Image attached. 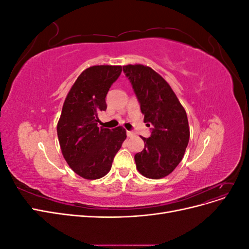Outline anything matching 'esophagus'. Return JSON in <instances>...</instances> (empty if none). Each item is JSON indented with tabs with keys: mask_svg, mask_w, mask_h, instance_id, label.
Listing matches in <instances>:
<instances>
[{
	"mask_svg": "<svg viewBox=\"0 0 249 249\" xmlns=\"http://www.w3.org/2000/svg\"><path fill=\"white\" fill-rule=\"evenodd\" d=\"M126 135H127V137H133V136H135V133L132 131H127Z\"/></svg>",
	"mask_w": 249,
	"mask_h": 249,
	"instance_id": "obj_1",
	"label": "esophagus"
}]
</instances>
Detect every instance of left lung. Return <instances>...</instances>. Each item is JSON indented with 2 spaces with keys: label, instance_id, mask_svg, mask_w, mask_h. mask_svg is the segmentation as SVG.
<instances>
[{
  "label": "left lung",
  "instance_id": "1",
  "mask_svg": "<svg viewBox=\"0 0 249 249\" xmlns=\"http://www.w3.org/2000/svg\"><path fill=\"white\" fill-rule=\"evenodd\" d=\"M123 70L144 114L143 120L152 125L150 136L142 137L144 148L135 155L136 167L148 178H162L182 161L189 142L186 111L168 83L150 67L130 64Z\"/></svg>",
  "mask_w": 249,
  "mask_h": 249
}]
</instances>
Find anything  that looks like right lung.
Wrapping results in <instances>:
<instances>
[{"label": "right lung", "instance_id": "1", "mask_svg": "<svg viewBox=\"0 0 249 249\" xmlns=\"http://www.w3.org/2000/svg\"><path fill=\"white\" fill-rule=\"evenodd\" d=\"M122 71V66L89 67L78 77L63 104L57 125L60 147L70 167L86 179L107 175L126 138L123 126H97V115L106 111L107 93Z\"/></svg>", "mask_w": 249, "mask_h": 249}]
</instances>
